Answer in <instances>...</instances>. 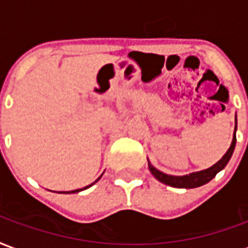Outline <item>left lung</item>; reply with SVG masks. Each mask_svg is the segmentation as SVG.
Returning <instances> with one entry per match:
<instances>
[{"label": "left lung", "instance_id": "left-lung-1", "mask_svg": "<svg viewBox=\"0 0 248 248\" xmlns=\"http://www.w3.org/2000/svg\"><path fill=\"white\" fill-rule=\"evenodd\" d=\"M235 130H236V118H235ZM235 130H234V137H232V142L230 148L227 150V152L222 156V159L219 161H217L216 164L208 170H200V172H193V173H189V175L185 176H170L163 173L160 170H157L156 168L148 163V168L151 170V173L155 176V179H157L159 181H161L163 184L170 185V186H173V188H186V189H190V188H197V186H201V185L206 184L209 181L216 177L218 172L221 170H223L226 164L230 160L232 152H234V148H235L236 143V135Z\"/></svg>", "mask_w": 248, "mask_h": 248}]
</instances>
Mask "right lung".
Wrapping results in <instances>:
<instances>
[{
	"label": "right lung",
	"mask_w": 248,
	"mask_h": 248,
	"mask_svg": "<svg viewBox=\"0 0 248 248\" xmlns=\"http://www.w3.org/2000/svg\"><path fill=\"white\" fill-rule=\"evenodd\" d=\"M100 179H101V176H100V177H98V179H97V180H100ZM97 180H96V181H97ZM96 181H94V183H96ZM91 185H92V184H91ZM91 185H88V186H85V188H82V189L71 190V192H62V193H78V192H81V190H84V189H87V188H89Z\"/></svg>",
	"instance_id": "obj_1"
}]
</instances>
